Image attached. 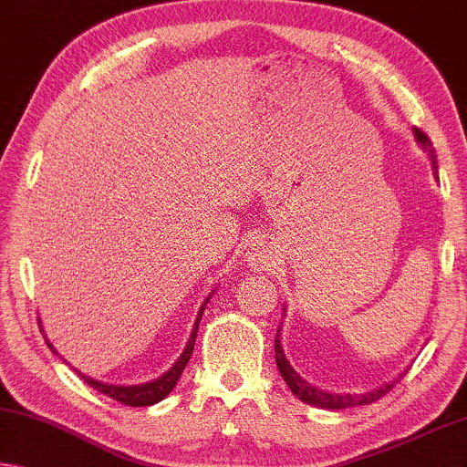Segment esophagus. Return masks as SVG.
I'll return each mask as SVG.
<instances>
[{
    "label": "esophagus",
    "instance_id": "esophagus-1",
    "mask_svg": "<svg viewBox=\"0 0 467 467\" xmlns=\"http://www.w3.org/2000/svg\"><path fill=\"white\" fill-rule=\"evenodd\" d=\"M248 261H250V265H253L254 269L263 271V269L271 267V263H274V256H271V253L265 246H256V248H253L248 253Z\"/></svg>",
    "mask_w": 467,
    "mask_h": 467
}]
</instances>
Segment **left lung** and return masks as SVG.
I'll list each match as a JSON object with an SVG mask.
<instances>
[{
	"label": "left lung",
	"instance_id": "8db88e82",
	"mask_svg": "<svg viewBox=\"0 0 467 467\" xmlns=\"http://www.w3.org/2000/svg\"><path fill=\"white\" fill-rule=\"evenodd\" d=\"M413 133H415V140H418L420 146L428 152L430 161H432L434 177H439V167H436V154L432 150V141H430L428 135L424 131H420V129H413ZM284 311H285V308H284ZM279 334H282V326L277 327V334H275V363H277V369H279V374H282L284 382L288 384V389L294 392V397L303 400V403H308L313 407H321V409H332V411H340V409H350V407H358V405H369V403H374V400L382 399L384 394L399 382V379L394 378V379H390V382H386L382 386H378V389L368 390V392H326L321 389H315V386L308 384L306 379L300 378L296 371H294L292 365L288 363V358H285V355H284ZM405 371H403V374H399V378H403Z\"/></svg>",
	"mask_w": 467,
	"mask_h": 467
}]
</instances>
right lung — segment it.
Returning <instances> with one entry per match:
<instances>
[{"mask_svg": "<svg viewBox=\"0 0 467 467\" xmlns=\"http://www.w3.org/2000/svg\"><path fill=\"white\" fill-rule=\"evenodd\" d=\"M211 296H213V294H209V296H206V300H204V305L200 306L198 317H196V324H193V329H192V334H190V340H188V344H185L182 357H179L177 361L173 363V368L164 371L162 376L150 379V382H143V384L114 386V384L98 382V379H93V378H89V376H83L81 371H77V369H75V371L85 379V382H88V384L91 386L93 390L102 392V394H106V397L119 400V403H123V405H129V407H148V405L159 403V400H162L164 397H169V392L175 389L179 376H182V371L185 369V365H188V361H190L192 350H193V342H196V334H198V324H200V319H202L204 306L209 305ZM39 326H41V321H39ZM47 347L52 348V353H56L54 344L49 342V340H47ZM56 355H58V353H56Z\"/></svg>", "mask_w": 467, "mask_h": 467, "instance_id": "add662e5", "label": "right lung"}]
</instances>
